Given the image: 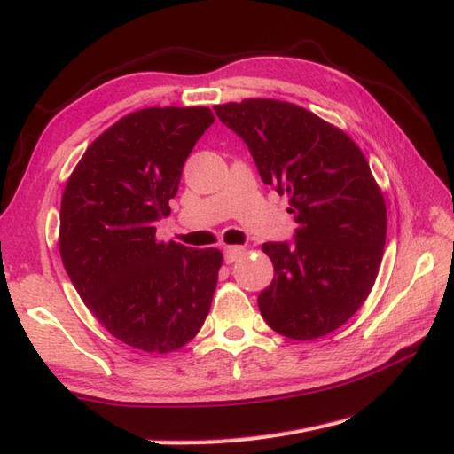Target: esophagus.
Masks as SVG:
<instances>
[{"instance_id": "obj_1", "label": "esophagus", "mask_w": 454, "mask_h": 454, "mask_svg": "<svg viewBox=\"0 0 454 454\" xmlns=\"http://www.w3.org/2000/svg\"><path fill=\"white\" fill-rule=\"evenodd\" d=\"M246 254V250L242 248V246H227L225 248V263H235V261H239L242 255Z\"/></svg>"}]
</instances>
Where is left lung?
Listing matches in <instances>:
<instances>
[{"label": "left lung", "mask_w": 454, "mask_h": 454, "mask_svg": "<svg viewBox=\"0 0 454 454\" xmlns=\"http://www.w3.org/2000/svg\"><path fill=\"white\" fill-rule=\"evenodd\" d=\"M250 147L261 180L290 197L295 242L261 246L274 278L257 297L265 322L295 340L335 332L373 287L387 242V202L350 136L274 98L214 106Z\"/></svg>", "instance_id": "obj_1"}]
</instances>
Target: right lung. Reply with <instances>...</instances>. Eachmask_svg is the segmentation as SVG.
<instances>
[{"mask_svg":"<svg viewBox=\"0 0 454 454\" xmlns=\"http://www.w3.org/2000/svg\"><path fill=\"white\" fill-rule=\"evenodd\" d=\"M212 122L204 106L132 112L87 147L64 187V269L94 318L136 350H180L210 312L222 252L159 240L155 222Z\"/></svg>","mask_w":454,"mask_h":454,"instance_id":"right-lung-1","label":"right lung"}]
</instances>
